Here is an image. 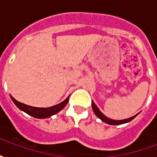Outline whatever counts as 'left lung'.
Masks as SVG:
<instances>
[{"mask_svg":"<svg viewBox=\"0 0 157 157\" xmlns=\"http://www.w3.org/2000/svg\"><path fill=\"white\" fill-rule=\"evenodd\" d=\"M92 109H93V111L95 113V114L97 115L98 118H99L102 121L105 122L107 124H109L111 125H118V124H125V123H128V122L131 121L132 119H134V118L137 116V114H135V116H133L131 118H126V119H123V120H113V119H111V118H108V117H106L102 113H101V111L99 110V109L97 107L95 103L93 102V101L92 102Z\"/></svg>","mask_w":157,"mask_h":157,"instance_id":"8db88e82","label":"left lung"}]
</instances>
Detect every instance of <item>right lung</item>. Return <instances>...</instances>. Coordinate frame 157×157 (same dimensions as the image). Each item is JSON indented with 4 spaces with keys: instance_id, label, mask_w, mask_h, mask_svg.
<instances>
[{
    "instance_id": "add662e5",
    "label": "right lung",
    "mask_w": 157,
    "mask_h": 157,
    "mask_svg": "<svg viewBox=\"0 0 157 157\" xmlns=\"http://www.w3.org/2000/svg\"><path fill=\"white\" fill-rule=\"evenodd\" d=\"M12 102L15 103V105L20 110H22L26 113H28L29 115L32 116L33 118H47L51 117L55 113H59L60 110L65 108L66 104L69 102V97L67 98L64 100L63 102L59 103L57 105L49 107V108H36V107H32V106L26 105L24 103L17 101L15 98H13L11 96Z\"/></svg>"
}]
</instances>
